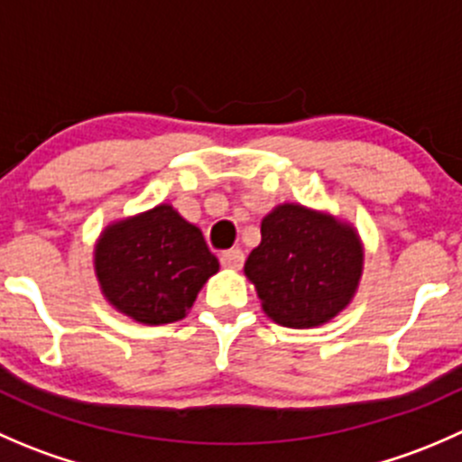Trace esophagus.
<instances>
[{
  "instance_id": "1",
  "label": "esophagus",
  "mask_w": 462,
  "mask_h": 462,
  "mask_svg": "<svg viewBox=\"0 0 462 462\" xmlns=\"http://www.w3.org/2000/svg\"><path fill=\"white\" fill-rule=\"evenodd\" d=\"M244 261H245V254H244V250H239V248L226 250V253L221 254V265H223V268L239 270L241 265H244Z\"/></svg>"
}]
</instances>
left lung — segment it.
<instances>
[{"mask_svg": "<svg viewBox=\"0 0 462 462\" xmlns=\"http://www.w3.org/2000/svg\"><path fill=\"white\" fill-rule=\"evenodd\" d=\"M362 263L365 248L356 227L300 203H283L261 221V244L244 273L270 319L313 328L351 304Z\"/></svg>", "mask_w": 462, "mask_h": 462, "instance_id": "8db88e82", "label": "left lung"}]
</instances>
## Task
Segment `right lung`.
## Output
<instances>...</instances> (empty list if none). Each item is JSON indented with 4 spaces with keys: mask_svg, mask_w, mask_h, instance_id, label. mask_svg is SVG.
<instances>
[{
    "mask_svg": "<svg viewBox=\"0 0 462 462\" xmlns=\"http://www.w3.org/2000/svg\"><path fill=\"white\" fill-rule=\"evenodd\" d=\"M93 263L106 301L147 326L183 319L218 273L203 232L167 203L106 226Z\"/></svg>",
    "mask_w": 462,
    "mask_h": 462,
    "instance_id": "obj_1",
    "label": "right lung"
}]
</instances>
